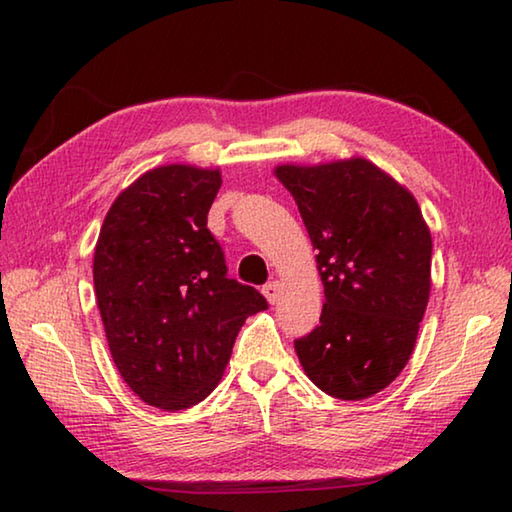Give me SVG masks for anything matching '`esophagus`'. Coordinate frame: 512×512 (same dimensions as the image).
Segmentation results:
<instances>
[{
  "mask_svg": "<svg viewBox=\"0 0 512 512\" xmlns=\"http://www.w3.org/2000/svg\"><path fill=\"white\" fill-rule=\"evenodd\" d=\"M262 291H264L266 300L271 302V305H275V302L280 300V296H282V284L277 282V280H273V282H268Z\"/></svg>",
  "mask_w": 512,
  "mask_h": 512,
  "instance_id": "obj_1",
  "label": "esophagus"
}]
</instances>
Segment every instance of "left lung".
<instances>
[{
	"mask_svg": "<svg viewBox=\"0 0 512 512\" xmlns=\"http://www.w3.org/2000/svg\"><path fill=\"white\" fill-rule=\"evenodd\" d=\"M325 287L314 332L296 341L305 375L366 400L409 363L431 291V232L415 196L366 158L277 164Z\"/></svg>",
	"mask_w": 512,
	"mask_h": 512,
	"instance_id": "1",
	"label": "left lung"
}]
</instances>
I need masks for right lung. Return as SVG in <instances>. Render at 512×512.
Here are the masks:
<instances>
[{
    "mask_svg": "<svg viewBox=\"0 0 512 512\" xmlns=\"http://www.w3.org/2000/svg\"><path fill=\"white\" fill-rule=\"evenodd\" d=\"M219 169L162 164L121 192L94 246V293L119 375L142 402L183 411L223 377L262 293L230 280L207 212Z\"/></svg>",
    "mask_w": 512,
    "mask_h": 512,
    "instance_id": "1",
    "label": "right lung"
}]
</instances>
